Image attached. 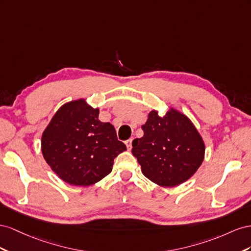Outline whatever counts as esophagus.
<instances>
[{"instance_id":"esophagus-1","label":"esophagus","mask_w":251,"mask_h":251,"mask_svg":"<svg viewBox=\"0 0 251 251\" xmlns=\"http://www.w3.org/2000/svg\"><path fill=\"white\" fill-rule=\"evenodd\" d=\"M131 144H132V139H129V140L125 141V145H126V147H127L128 150L131 149V146H132Z\"/></svg>"}]
</instances>
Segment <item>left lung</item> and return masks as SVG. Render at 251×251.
I'll list each match as a JSON object with an SVG mask.
<instances>
[{
  "mask_svg": "<svg viewBox=\"0 0 251 251\" xmlns=\"http://www.w3.org/2000/svg\"><path fill=\"white\" fill-rule=\"evenodd\" d=\"M144 135L132 142V154L150 181L175 187L195 175L204 160L205 145L190 120L171 108L164 117L152 110L142 126Z\"/></svg>",
  "mask_w": 251,
  "mask_h": 251,
  "instance_id": "1",
  "label": "left lung"
}]
</instances>
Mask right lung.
<instances>
[{
  "label": "right lung",
  "instance_id": "right-lung-1",
  "mask_svg": "<svg viewBox=\"0 0 251 251\" xmlns=\"http://www.w3.org/2000/svg\"><path fill=\"white\" fill-rule=\"evenodd\" d=\"M126 150L110 123L84 100L63 105L42 135V152L64 182L89 186L112 170L113 160Z\"/></svg>",
  "mask_w": 251,
  "mask_h": 251
}]
</instances>
